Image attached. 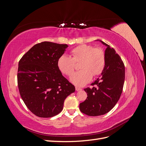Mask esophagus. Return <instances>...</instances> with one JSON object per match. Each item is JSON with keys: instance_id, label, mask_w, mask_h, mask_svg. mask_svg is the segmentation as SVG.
<instances>
[{"instance_id": "obj_1", "label": "esophagus", "mask_w": 146, "mask_h": 146, "mask_svg": "<svg viewBox=\"0 0 146 146\" xmlns=\"http://www.w3.org/2000/svg\"><path fill=\"white\" fill-rule=\"evenodd\" d=\"M76 90L77 91H80V90H82V88H80V87H78V86H76Z\"/></svg>"}]
</instances>
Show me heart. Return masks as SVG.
Returning <instances> with one entry per match:
<instances>
[{"instance_id":"1","label":"heart","mask_w":146,"mask_h":146,"mask_svg":"<svg viewBox=\"0 0 146 146\" xmlns=\"http://www.w3.org/2000/svg\"><path fill=\"white\" fill-rule=\"evenodd\" d=\"M81 63L78 72L70 77V80L77 86H84L94 76L100 75L105 66V56L104 51L91 45L82 44L70 51V57L61 56L57 61L60 71L66 76H70L74 71L75 63Z\"/></svg>"}]
</instances>
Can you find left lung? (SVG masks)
I'll use <instances>...</instances> for the list:
<instances>
[{
	"label": "left lung",
	"mask_w": 146,
	"mask_h": 146,
	"mask_svg": "<svg viewBox=\"0 0 146 146\" xmlns=\"http://www.w3.org/2000/svg\"><path fill=\"white\" fill-rule=\"evenodd\" d=\"M105 45V66L101 76L92 85V88L84 89L86 99L80 104V111L90 116L103 115L109 112L121 96L125 80V66L115 50L102 41Z\"/></svg>",
	"instance_id": "left-lung-1"
}]
</instances>
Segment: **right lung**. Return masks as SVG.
Listing matches in <instances>:
<instances>
[{
  "label": "right lung",
  "mask_w": 146,
  "mask_h": 146,
  "mask_svg": "<svg viewBox=\"0 0 146 146\" xmlns=\"http://www.w3.org/2000/svg\"><path fill=\"white\" fill-rule=\"evenodd\" d=\"M67 44L44 41L33 46L20 60L17 85L21 98L35 115L51 117L63 110L75 86L63 76L57 61Z\"/></svg>",
  "instance_id": "1"
}]
</instances>
